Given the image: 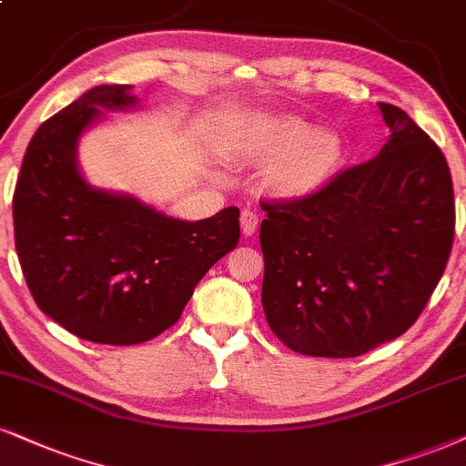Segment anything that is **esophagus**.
Segmentation results:
<instances>
[{"instance_id":"1","label":"esophagus","mask_w":466,"mask_h":466,"mask_svg":"<svg viewBox=\"0 0 466 466\" xmlns=\"http://www.w3.org/2000/svg\"><path fill=\"white\" fill-rule=\"evenodd\" d=\"M239 220H242V233L246 235V238H250V235L257 233V227H259V216H257V211L244 209Z\"/></svg>"}]
</instances>
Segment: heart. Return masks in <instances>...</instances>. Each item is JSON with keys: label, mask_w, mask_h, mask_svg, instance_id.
Listing matches in <instances>:
<instances>
[{"label": "heart", "mask_w": 466, "mask_h": 466, "mask_svg": "<svg viewBox=\"0 0 466 466\" xmlns=\"http://www.w3.org/2000/svg\"><path fill=\"white\" fill-rule=\"evenodd\" d=\"M259 155L272 168V183L287 197H304L324 186L341 159V142L330 131H313L298 118L269 120Z\"/></svg>", "instance_id": "1"}]
</instances>
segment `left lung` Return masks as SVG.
<instances>
[{
  "label": "left lung",
  "instance_id": "1",
  "mask_svg": "<svg viewBox=\"0 0 466 466\" xmlns=\"http://www.w3.org/2000/svg\"><path fill=\"white\" fill-rule=\"evenodd\" d=\"M391 140L298 198L261 200V302L294 352L352 359L404 335L450 259L456 205L445 155L378 103Z\"/></svg>",
  "mask_w": 466,
  "mask_h": 466
}]
</instances>
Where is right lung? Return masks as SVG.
<instances>
[{"instance_id":"right-lung-1","label":"right lung","mask_w":466,"mask_h":466,"mask_svg":"<svg viewBox=\"0 0 466 466\" xmlns=\"http://www.w3.org/2000/svg\"><path fill=\"white\" fill-rule=\"evenodd\" d=\"M134 86H96L45 120L13 197L15 246L34 302L75 337L145 343L181 318L194 287L239 242V209L183 222L86 186L75 145L99 107L136 103Z\"/></svg>"}]
</instances>
